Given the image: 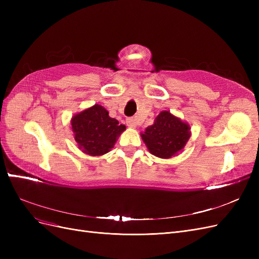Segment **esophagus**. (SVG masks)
<instances>
[{"instance_id":"obj_1","label":"esophagus","mask_w":259,"mask_h":259,"mask_svg":"<svg viewBox=\"0 0 259 259\" xmlns=\"http://www.w3.org/2000/svg\"><path fill=\"white\" fill-rule=\"evenodd\" d=\"M126 124H127L128 127H136V125H137L136 120L134 119V117H127Z\"/></svg>"}]
</instances>
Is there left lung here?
<instances>
[{"label": "left lung", "instance_id": "obj_1", "mask_svg": "<svg viewBox=\"0 0 259 259\" xmlns=\"http://www.w3.org/2000/svg\"><path fill=\"white\" fill-rule=\"evenodd\" d=\"M190 127L168 111H162L148 126L143 140L149 151L162 159H168L185 147L190 137Z\"/></svg>", "mask_w": 259, "mask_h": 259}]
</instances>
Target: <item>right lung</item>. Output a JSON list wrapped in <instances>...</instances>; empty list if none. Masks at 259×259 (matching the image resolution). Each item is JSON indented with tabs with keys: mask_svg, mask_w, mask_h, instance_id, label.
Wrapping results in <instances>:
<instances>
[{
	"mask_svg": "<svg viewBox=\"0 0 259 259\" xmlns=\"http://www.w3.org/2000/svg\"><path fill=\"white\" fill-rule=\"evenodd\" d=\"M74 139L86 154L103 155L110 151L125 125L109 116L106 109L95 105L75 114L72 120Z\"/></svg>",
	"mask_w": 259,
	"mask_h": 259,
	"instance_id": "1",
	"label": "right lung"
}]
</instances>
